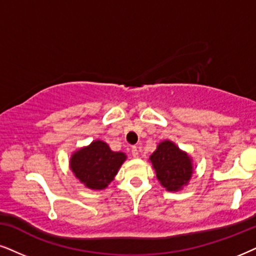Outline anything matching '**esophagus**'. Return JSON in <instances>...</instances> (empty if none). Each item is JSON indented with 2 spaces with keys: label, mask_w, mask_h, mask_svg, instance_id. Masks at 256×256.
Here are the masks:
<instances>
[{
  "label": "esophagus",
  "mask_w": 256,
  "mask_h": 256,
  "mask_svg": "<svg viewBox=\"0 0 256 256\" xmlns=\"http://www.w3.org/2000/svg\"><path fill=\"white\" fill-rule=\"evenodd\" d=\"M131 154H132V156H134V157H138L139 152H138L137 146H132L131 148Z\"/></svg>",
  "instance_id": "obj_1"
}]
</instances>
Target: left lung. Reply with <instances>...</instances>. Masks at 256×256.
<instances>
[{
    "label": "left lung",
    "instance_id": "8db88e82",
    "mask_svg": "<svg viewBox=\"0 0 256 256\" xmlns=\"http://www.w3.org/2000/svg\"><path fill=\"white\" fill-rule=\"evenodd\" d=\"M150 160L156 170L158 180L170 192L180 190L192 177L190 157L169 140L158 145L157 150L150 156Z\"/></svg>",
    "mask_w": 256,
    "mask_h": 256
}]
</instances>
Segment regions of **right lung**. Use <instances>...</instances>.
<instances>
[{"instance_id": "right-lung-1", "label": "right lung", "mask_w": 256, "mask_h": 256, "mask_svg": "<svg viewBox=\"0 0 256 256\" xmlns=\"http://www.w3.org/2000/svg\"><path fill=\"white\" fill-rule=\"evenodd\" d=\"M125 160L122 152H113L104 142L96 140L73 154L70 169L87 188L100 190L112 182Z\"/></svg>"}]
</instances>
